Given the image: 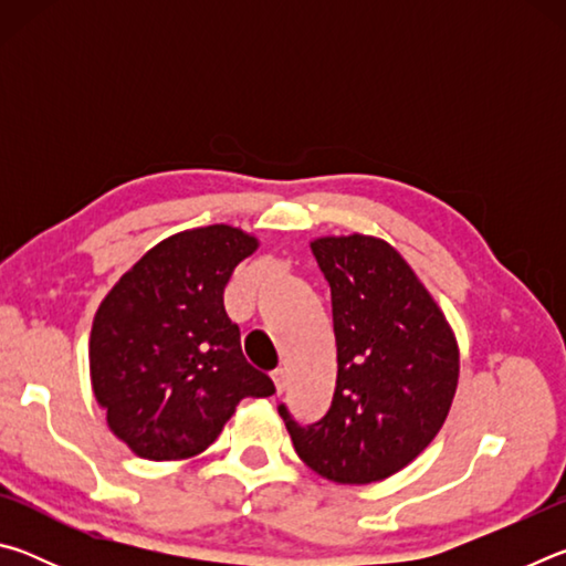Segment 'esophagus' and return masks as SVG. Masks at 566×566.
<instances>
[{
	"label": "esophagus",
	"mask_w": 566,
	"mask_h": 566,
	"mask_svg": "<svg viewBox=\"0 0 566 566\" xmlns=\"http://www.w3.org/2000/svg\"><path fill=\"white\" fill-rule=\"evenodd\" d=\"M272 379H274L276 395H282L284 387H286V371H284V369H274V371H272Z\"/></svg>",
	"instance_id": "esophagus-1"
}]
</instances>
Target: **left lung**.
Here are the masks:
<instances>
[{
	"instance_id": "1",
	"label": "left lung",
	"mask_w": 566,
	"mask_h": 566,
	"mask_svg": "<svg viewBox=\"0 0 566 566\" xmlns=\"http://www.w3.org/2000/svg\"><path fill=\"white\" fill-rule=\"evenodd\" d=\"M332 290L337 387L314 424L280 415L306 467L339 484L387 479L442 429L459 349L442 310L385 239L349 234L310 244Z\"/></svg>"
}]
</instances>
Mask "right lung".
Here are the masks:
<instances>
[{"label": "right lung", "instance_id": "add662e5", "mask_svg": "<svg viewBox=\"0 0 566 566\" xmlns=\"http://www.w3.org/2000/svg\"><path fill=\"white\" fill-rule=\"evenodd\" d=\"M256 239L229 224L151 247L104 296L90 337L92 389L134 454L187 459L214 442L244 397L274 395L247 364L224 286Z\"/></svg>", "mask_w": 566, "mask_h": 566}]
</instances>
